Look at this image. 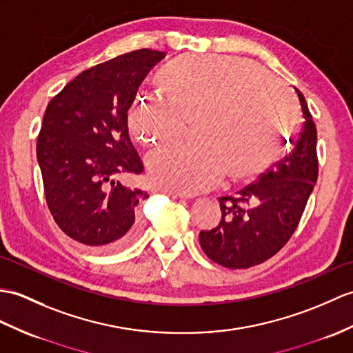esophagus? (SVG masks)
Listing matches in <instances>:
<instances>
[{
    "instance_id": "obj_1",
    "label": "esophagus",
    "mask_w": 353,
    "mask_h": 353,
    "mask_svg": "<svg viewBox=\"0 0 353 353\" xmlns=\"http://www.w3.org/2000/svg\"><path fill=\"white\" fill-rule=\"evenodd\" d=\"M158 192L170 195L171 199H183V196H185L183 194H179V192H174V191H168V190H158Z\"/></svg>"
}]
</instances>
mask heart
<instances>
[{
  "label": "heart",
  "instance_id": "obj_1",
  "mask_svg": "<svg viewBox=\"0 0 353 353\" xmlns=\"http://www.w3.org/2000/svg\"><path fill=\"white\" fill-rule=\"evenodd\" d=\"M168 101L144 97L129 126L145 147L174 141L196 123L194 141L152 153L150 179L176 192H199L227 174L251 179L280 158L298 121L290 90L257 63L232 55L186 54L159 73Z\"/></svg>",
  "mask_w": 353,
  "mask_h": 353
}]
</instances>
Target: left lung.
Instances as JSON below:
<instances>
[{
    "label": "left lung",
    "mask_w": 353,
    "mask_h": 353,
    "mask_svg": "<svg viewBox=\"0 0 353 353\" xmlns=\"http://www.w3.org/2000/svg\"><path fill=\"white\" fill-rule=\"evenodd\" d=\"M296 92L305 121L296 141L289 139L290 152L257 182L221 196L219 224L200 232L204 254L221 266L247 269L263 263L289 242L304 214L319 174L317 130L304 94Z\"/></svg>",
    "instance_id": "1"
}]
</instances>
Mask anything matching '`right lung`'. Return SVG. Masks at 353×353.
<instances>
[{"mask_svg": "<svg viewBox=\"0 0 353 353\" xmlns=\"http://www.w3.org/2000/svg\"><path fill=\"white\" fill-rule=\"evenodd\" d=\"M165 52L138 49L93 65L48 103L37 138L45 196L57 225L90 250L117 251L139 228L149 194L114 177L141 174L129 138L128 110Z\"/></svg>", "mask_w": 353, "mask_h": 353, "instance_id": "add662e5", "label": "right lung"}]
</instances>
